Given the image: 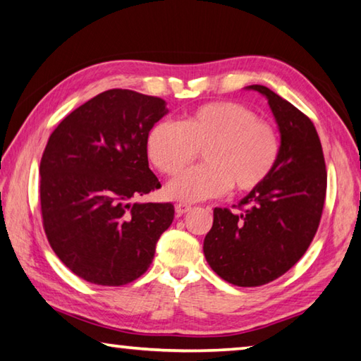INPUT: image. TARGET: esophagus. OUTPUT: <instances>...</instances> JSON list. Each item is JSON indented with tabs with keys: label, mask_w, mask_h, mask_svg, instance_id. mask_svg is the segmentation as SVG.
Masks as SVG:
<instances>
[{
	"label": "esophagus",
	"mask_w": 361,
	"mask_h": 361,
	"mask_svg": "<svg viewBox=\"0 0 361 361\" xmlns=\"http://www.w3.org/2000/svg\"><path fill=\"white\" fill-rule=\"evenodd\" d=\"M188 212H191V205H188V203H176L175 205V213L176 216H181Z\"/></svg>",
	"instance_id": "1"
}]
</instances>
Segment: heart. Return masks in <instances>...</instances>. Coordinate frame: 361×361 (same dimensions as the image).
<instances>
[{
  "label": "heart",
  "mask_w": 361,
  "mask_h": 361,
  "mask_svg": "<svg viewBox=\"0 0 361 361\" xmlns=\"http://www.w3.org/2000/svg\"><path fill=\"white\" fill-rule=\"evenodd\" d=\"M202 149L205 164L170 183L169 197L199 202L219 197L231 188L254 191L276 167L281 139L271 123L232 101L200 106L181 123H156L147 137L149 161L167 176L185 172Z\"/></svg>",
  "instance_id": "b5f03b06"
}]
</instances>
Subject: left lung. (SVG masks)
<instances>
[{
    "instance_id": "8db88e82",
    "label": "left lung",
    "mask_w": 361,
    "mask_h": 361,
    "mask_svg": "<svg viewBox=\"0 0 361 361\" xmlns=\"http://www.w3.org/2000/svg\"><path fill=\"white\" fill-rule=\"evenodd\" d=\"M276 118L281 153L264 185L238 203L240 213L214 208L203 254L213 271L238 287L271 283L303 257L317 232L326 194L322 145L303 112L262 85Z\"/></svg>"
}]
</instances>
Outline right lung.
Here are the masks:
<instances>
[{"instance_id":"add662e5","label":"right lung","mask_w":361,"mask_h":361,"mask_svg":"<svg viewBox=\"0 0 361 361\" xmlns=\"http://www.w3.org/2000/svg\"><path fill=\"white\" fill-rule=\"evenodd\" d=\"M166 114L161 97L115 88L77 107L49 137L39 166L44 231L63 264L91 284L140 278L172 224V203H134L161 188L147 137Z\"/></svg>"}]
</instances>
